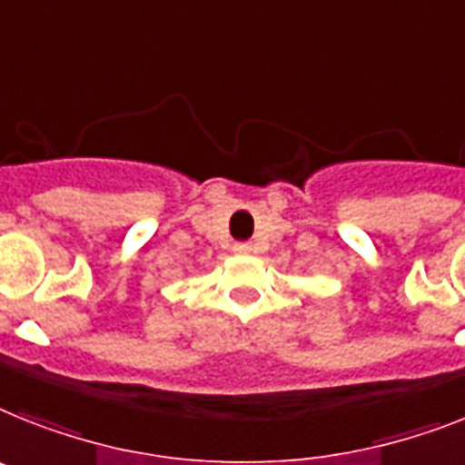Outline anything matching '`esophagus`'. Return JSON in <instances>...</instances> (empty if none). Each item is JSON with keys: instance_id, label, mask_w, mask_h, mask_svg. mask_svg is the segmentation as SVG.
Returning <instances> with one entry per match:
<instances>
[{"instance_id": "1", "label": "esophagus", "mask_w": 465, "mask_h": 465, "mask_svg": "<svg viewBox=\"0 0 465 465\" xmlns=\"http://www.w3.org/2000/svg\"><path fill=\"white\" fill-rule=\"evenodd\" d=\"M232 249H235L237 254H249V252H252V244H247V242H237Z\"/></svg>"}]
</instances>
